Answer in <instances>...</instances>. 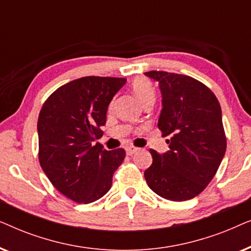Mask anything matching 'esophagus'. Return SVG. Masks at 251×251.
Wrapping results in <instances>:
<instances>
[{
    "instance_id": "obj_1",
    "label": "esophagus",
    "mask_w": 251,
    "mask_h": 251,
    "mask_svg": "<svg viewBox=\"0 0 251 251\" xmlns=\"http://www.w3.org/2000/svg\"><path fill=\"white\" fill-rule=\"evenodd\" d=\"M138 150L139 149H137V147L130 146V147H128V149H126V154H128V155H132V154H135Z\"/></svg>"
}]
</instances>
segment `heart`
Listing matches in <instances>:
<instances>
[{
  "mask_svg": "<svg viewBox=\"0 0 251 251\" xmlns=\"http://www.w3.org/2000/svg\"><path fill=\"white\" fill-rule=\"evenodd\" d=\"M132 90L140 101L146 102L150 99L155 98L153 84L146 77H138L132 82Z\"/></svg>",
  "mask_w": 251,
  "mask_h": 251,
  "instance_id": "heart-1",
  "label": "heart"
}]
</instances>
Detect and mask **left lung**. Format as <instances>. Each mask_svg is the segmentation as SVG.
<instances>
[{"instance_id": "left-lung-1", "label": "left lung", "mask_w": 251, "mask_h": 251, "mask_svg": "<svg viewBox=\"0 0 251 251\" xmlns=\"http://www.w3.org/2000/svg\"><path fill=\"white\" fill-rule=\"evenodd\" d=\"M159 82L162 96L157 126L169 151L151 150L153 162L144 176L151 190L170 201H186L210 183L226 152L221 105L195 78L163 71L144 73Z\"/></svg>"}]
</instances>
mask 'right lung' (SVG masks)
I'll return each mask as SVG.
<instances>
[{"label": "right lung", "mask_w": 251, "mask_h": 251, "mask_svg": "<svg viewBox=\"0 0 251 251\" xmlns=\"http://www.w3.org/2000/svg\"><path fill=\"white\" fill-rule=\"evenodd\" d=\"M122 77L85 76L58 88L44 102L37 121L39 159L51 184L77 203L97 201L112 187L126 151L104 150L106 113Z\"/></svg>", "instance_id": "add662e5"}]
</instances>
